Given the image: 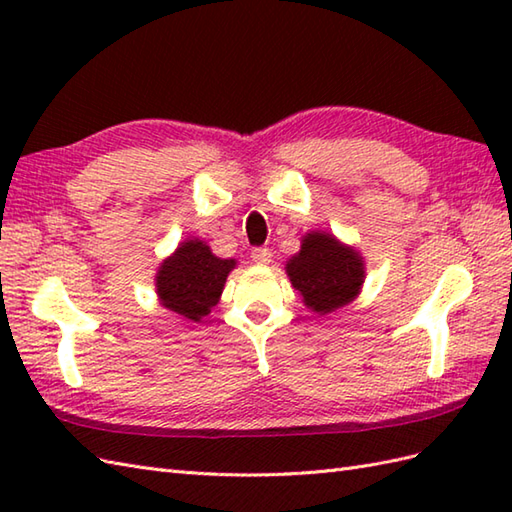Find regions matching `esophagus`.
<instances>
[{"label": "esophagus", "mask_w": 512, "mask_h": 512, "mask_svg": "<svg viewBox=\"0 0 512 512\" xmlns=\"http://www.w3.org/2000/svg\"><path fill=\"white\" fill-rule=\"evenodd\" d=\"M250 257H253V262L259 264V266H266V264L273 262V253H270V248H253Z\"/></svg>", "instance_id": "obj_1"}]
</instances>
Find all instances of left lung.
<instances>
[{
    "mask_svg": "<svg viewBox=\"0 0 512 512\" xmlns=\"http://www.w3.org/2000/svg\"><path fill=\"white\" fill-rule=\"evenodd\" d=\"M290 284L317 314H330L354 301L365 281L363 257L323 231H310L286 264Z\"/></svg>",
    "mask_w": 512,
    "mask_h": 512,
    "instance_id": "obj_1",
    "label": "left lung"
}]
</instances>
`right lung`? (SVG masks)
Returning <instances> with one entry per match:
<instances>
[{
  "label": "right lung",
  "mask_w": 512,
  "mask_h": 512,
  "mask_svg": "<svg viewBox=\"0 0 512 512\" xmlns=\"http://www.w3.org/2000/svg\"><path fill=\"white\" fill-rule=\"evenodd\" d=\"M235 259H220L202 239H184L160 264L156 292L162 306L189 321H202L217 306Z\"/></svg>",
  "instance_id": "1"
}]
</instances>
